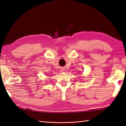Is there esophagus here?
Masks as SVG:
<instances>
[{
	"label": "esophagus",
	"instance_id": "esophagus-1",
	"mask_svg": "<svg viewBox=\"0 0 126 126\" xmlns=\"http://www.w3.org/2000/svg\"><path fill=\"white\" fill-rule=\"evenodd\" d=\"M62 71H64V70H63V69H62Z\"/></svg>",
	"mask_w": 126,
	"mask_h": 126
}]
</instances>
